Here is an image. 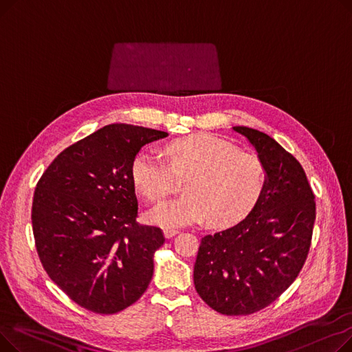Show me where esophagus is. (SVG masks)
I'll return each instance as SVG.
<instances>
[{
	"label": "esophagus",
	"mask_w": 352,
	"mask_h": 352,
	"mask_svg": "<svg viewBox=\"0 0 352 352\" xmlns=\"http://www.w3.org/2000/svg\"><path fill=\"white\" fill-rule=\"evenodd\" d=\"M164 236L165 238H171V236H174L175 234H178V230L177 228H164Z\"/></svg>",
	"instance_id": "obj_1"
}]
</instances>
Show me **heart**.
Listing matches in <instances>:
<instances>
[{"instance_id":"obj_1","label":"heart","mask_w":352,"mask_h":352,"mask_svg":"<svg viewBox=\"0 0 352 352\" xmlns=\"http://www.w3.org/2000/svg\"><path fill=\"white\" fill-rule=\"evenodd\" d=\"M165 161L151 150L140 151L131 166L137 191L148 201H161L175 190V178L186 179L182 197L161 202L146 214L158 227H179L210 219L217 227L243 219L260 199L265 168L254 154L210 134L174 141Z\"/></svg>"}]
</instances>
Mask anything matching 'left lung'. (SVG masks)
Returning <instances> with one entry per match:
<instances>
[{
	"mask_svg": "<svg viewBox=\"0 0 352 352\" xmlns=\"http://www.w3.org/2000/svg\"><path fill=\"white\" fill-rule=\"evenodd\" d=\"M255 148L265 186L251 212L201 239L194 265L199 297L224 316H248L297 278L311 247L316 201L301 164L270 135L232 126Z\"/></svg>",
	"mask_w": 352,
	"mask_h": 352,
	"instance_id": "left-lung-1",
	"label": "left lung"
}]
</instances>
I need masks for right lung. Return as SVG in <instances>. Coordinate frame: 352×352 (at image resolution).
Here are the masks:
<instances>
[{
  "mask_svg": "<svg viewBox=\"0 0 352 352\" xmlns=\"http://www.w3.org/2000/svg\"><path fill=\"white\" fill-rule=\"evenodd\" d=\"M166 133L111 124L69 145L40 178L32 199L36 252L50 278L82 308L116 314L154 274L162 231L140 226L135 155Z\"/></svg>",
  "mask_w": 352,
  "mask_h": 352,
  "instance_id": "right-lung-1",
  "label": "right lung"
}]
</instances>
